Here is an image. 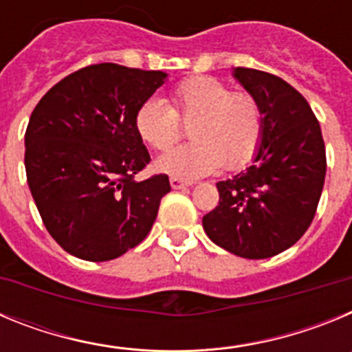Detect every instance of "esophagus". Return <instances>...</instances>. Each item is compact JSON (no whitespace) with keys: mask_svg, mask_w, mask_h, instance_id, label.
Segmentation results:
<instances>
[{"mask_svg":"<svg viewBox=\"0 0 352 352\" xmlns=\"http://www.w3.org/2000/svg\"><path fill=\"white\" fill-rule=\"evenodd\" d=\"M170 186H173L174 190H178V188H185V186H192V182H186V179L178 178V176H170Z\"/></svg>","mask_w":352,"mask_h":352,"instance_id":"obj_1","label":"esophagus"}]
</instances>
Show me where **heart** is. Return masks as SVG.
<instances>
[{
    "instance_id": "obj_1",
    "label": "heart",
    "mask_w": 352,
    "mask_h": 352,
    "mask_svg": "<svg viewBox=\"0 0 352 352\" xmlns=\"http://www.w3.org/2000/svg\"><path fill=\"white\" fill-rule=\"evenodd\" d=\"M190 123L194 141L162 155L157 167L179 178H199L220 169L245 166L263 139V109L252 93L231 91L222 80L194 76L174 86L170 107L158 98L139 105L133 125L139 138L157 151H166Z\"/></svg>"
}]
</instances>
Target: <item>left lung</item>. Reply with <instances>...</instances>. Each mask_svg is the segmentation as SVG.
<instances>
[{
	"instance_id": "8db88e82",
	"label": "left lung",
	"mask_w": 352,
	"mask_h": 352,
	"mask_svg": "<svg viewBox=\"0 0 352 352\" xmlns=\"http://www.w3.org/2000/svg\"><path fill=\"white\" fill-rule=\"evenodd\" d=\"M232 76L263 109L254 164L217 183L219 206L203 217L208 238L245 259L287 250L312 223L326 176L321 126L309 102L280 77L256 68Z\"/></svg>"
}]
</instances>
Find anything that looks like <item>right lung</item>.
Wrapping results in <instances>:
<instances>
[{"instance_id": "1", "label": "right lung", "mask_w": 352, "mask_h": 352, "mask_svg": "<svg viewBox=\"0 0 352 352\" xmlns=\"http://www.w3.org/2000/svg\"><path fill=\"white\" fill-rule=\"evenodd\" d=\"M166 77L89 65L54 84L33 109L24 135L28 185L45 229L72 256L116 259L151 231L170 185L167 174L133 179L151 160L133 118Z\"/></svg>"}]
</instances>
